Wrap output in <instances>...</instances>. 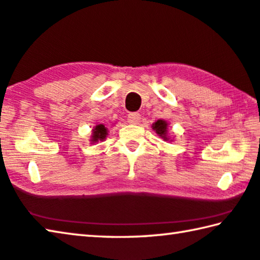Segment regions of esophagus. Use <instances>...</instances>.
<instances>
[{"label": "esophagus", "instance_id": "34e87169", "mask_svg": "<svg viewBox=\"0 0 260 260\" xmlns=\"http://www.w3.org/2000/svg\"><path fill=\"white\" fill-rule=\"evenodd\" d=\"M129 124L132 125H138L141 120V114L138 112H132L128 114V118H127Z\"/></svg>", "mask_w": 260, "mask_h": 260}]
</instances>
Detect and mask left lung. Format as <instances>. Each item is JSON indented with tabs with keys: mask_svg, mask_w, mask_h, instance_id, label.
Listing matches in <instances>:
<instances>
[{
	"mask_svg": "<svg viewBox=\"0 0 260 260\" xmlns=\"http://www.w3.org/2000/svg\"><path fill=\"white\" fill-rule=\"evenodd\" d=\"M152 129L156 132L157 135L164 141H172L169 136V122L162 119H158L152 124Z\"/></svg>",
	"mask_w": 260,
	"mask_h": 260,
	"instance_id": "obj_1",
	"label": "left lung"
}]
</instances>
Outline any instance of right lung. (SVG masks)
<instances>
[{"label":"right lung","mask_w":260,"mask_h":260,"mask_svg":"<svg viewBox=\"0 0 260 260\" xmlns=\"http://www.w3.org/2000/svg\"><path fill=\"white\" fill-rule=\"evenodd\" d=\"M108 135V128L103 124L96 125L93 129H91V136H90V143H98L99 141H104L107 139Z\"/></svg>","instance_id":"1"}]
</instances>
